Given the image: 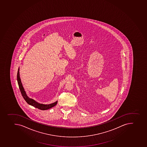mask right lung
I'll return each instance as SVG.
<instances>
[{"mask_svg": "<svg viewBox=\"0 0 147 147\" xmlns=\"http://www.w3.org/2000/svg\"><path fill=\"white\" fill-rule=\"evenodd\" d=\"M17 82H18V84L19 87V89H20V91L22 95L23 96L24 100L26 101V102L28 104L33 106L34 107H36V108L41 110H47V109H49L54 107L57 104V101H56L55 103L49 105H44L42 104H40L35 101L33 99L29 98L27 96L26 92H25V91H24V90L23 85H22V84L20 78V75H19V68H18V70L17 71Z\"/></svg>", "mask_w": 147, "mask_h": 147, "instance_id": "1", "label": "right lung"}]
</instances>
